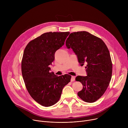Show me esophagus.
Listing matches in <instances>:
<instances>
[{
    "mask_svg": "<svg viewBox=\"0 0 128 128\" xmlns=\"http://www.w3.org/2000/svg\"><path fill=\"white\" fill-rule=\"evenodd\" d=\"M76 79V77L74 76H71V82H74L75 80Z\"/></svg>",
    "mask_w": 128,
    "mask_h": 128,
    "instance_id": "obj_1",
    "label": "esophagus"
}]
</instances>
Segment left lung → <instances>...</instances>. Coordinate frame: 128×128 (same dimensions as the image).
Instances as JSON below:
<instances>
[{
	"instance_id": "8db88e82",
	"label": "left lung",
	"mask_w": 128,
	"mask_h": 128,
	"mask_svg": "<svg viewBox=\"0 0 128 128\" xmlns=\"http://www.w3.org/2000/svg\"><path fill=\"white\" fill-rule=\"evenodd\" d=\"M66 46L73 50L81 66L87 64V76L76 78L83 86L78 96L88 103L96 101L105 93L112 76V64L106 45L95 35L86 31H78L70 34Z\"/></svg>"
}]
</instances>
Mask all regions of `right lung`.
I'll return each instance as SVG.
<instances>
[{"label": "right lung", "instance_id": "right-lung-1", "mask_svg": "<svg viewBox=\"0 0 128 128\" xmlns=\"http://www.w3.org/2000/svg\"><path fill=\"white\" fill-rule=\"evenodd\" d=\"M69 33H44L30 41L24 50L21 63L23 78L30 95L42 106L55 104L60 98L63 88L70 82L71 76H58L50 72L48 66Z\"/></svg>", "mask_w": 128, "mask_h": 128}]
</instances>
